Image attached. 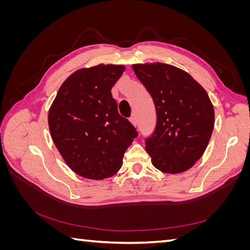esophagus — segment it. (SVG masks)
Returning <instances> with one entry per match:
<instances>
[{
  "label": "esophagus",
  "instance_id": "esophagus-1",
  "mask_svg": "<svg viewBox=\"0 0 250 250\" xmlns=\"http://www.w3.org/2000/svg\"><path fill=\"white\" fill-rule=\"evenodd\" d=\"M130 122H131L135 127H137V126H138V120H137V117H135V116L130 117Z\"/></svg>",
  "mask_w": 250,
  "mask_h": 250
}]
</instances>
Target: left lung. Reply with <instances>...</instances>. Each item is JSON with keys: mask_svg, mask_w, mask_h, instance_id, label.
Segmentation results:
<instances>
[{"mask_svg": "<svg viewBox=\"0 0 250 250\" xmlns=\"http://www.w3.org/2000/svg\"><path fill=\"white\" fill-rule=\"evenodd\" d=\"M132 69L151 95L156 125L145 139L152 165L165 173L187 171L206 151L214 129V107L206 90L176 66L156 62Z\"/></svg>", "mask_w": 250, "mask_h": 250, "instance_id": "obj_1", "label": "left lung"}]
</instances>
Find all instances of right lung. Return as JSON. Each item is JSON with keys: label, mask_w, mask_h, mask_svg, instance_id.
Masks as SVG:
<instances>
[{"label": "right lung", "mask_w": 250, "mask_h": 250, "mask_svg": "<svg viewBox=\"0 0 250 250\" xmlns=\"http://www.w3.org/2000/svg\"><path fill=\"white\" fill-rule=\"evenodd\" d=\"M123 65L81 69L60 86L49 111L51 137L67 166L78 175L100 180L122 166L138 131L118 111L111 96Z\"/></svg>", "instance_id": "add662e5"}]
</instances>
